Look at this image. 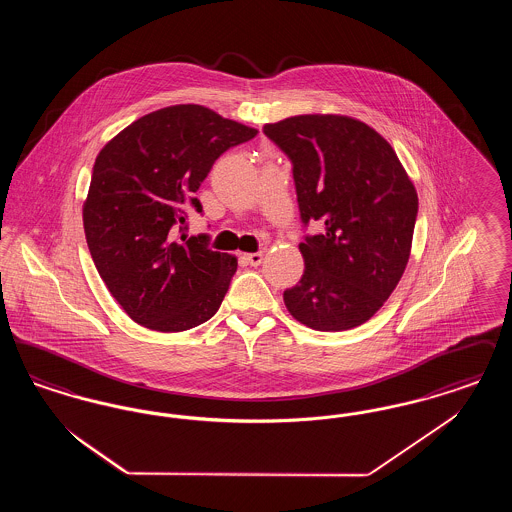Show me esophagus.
I'll return each instance as SVG.
<instances>
[{
    "label": "esophagus",
    "mask_w": 512,
    "mask_h": 512,
    "mask_svg": "<svg viewBox=\"0 0 512 512\" xmlns=\"http://www.w3.org/2000/svg\"><path fill=\"white\" fill-rule=\"evenodd\" d=\"M245 263L251 267H259L263 263V253H245Z\"/></svg>",
    "instance_id": "1"
}]
</instances>
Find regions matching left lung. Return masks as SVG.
<instances>
[{
  "instance_id": "1",
  "label": "left lung",
  "mask_w": 512,
  "mask_h": 512,
  "mask_svg": "<svg viewBox=\"0 0 512 512\" xmlns=\"http://www.w3.org/2000/svg\"><path fill=\"white\" fill-rule=\"evenodd\" d=\"M292 161L305 236V270L284 303L320 332L361 326L399 284L413 244L418 195L393 147L368 124L341 115H299L265 124Z\"/></svg>"
}]
</instances>
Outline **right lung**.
I'll return each mask as SVG.
<instances>
[{
  "label": "right lung",
  "mask_w": 512,
  "mask_h": 512,
  "mask_svg": "<svg viewBox=\"0 0 512 512\" xmlns=\"http://www.w3.org/2000/svg\"><path fill=\"white\" fill-rule=\"evenodd\" d=\"M255 128L201 105H172L126 126L99 151L82 219L99 276L134 322L182 332L219 311L236 257L209 247V236L182 242L188 211L213 163Z\"/></svg>",
  "instance_id": "1"
}]
</instances>
